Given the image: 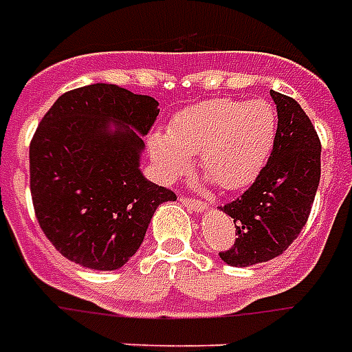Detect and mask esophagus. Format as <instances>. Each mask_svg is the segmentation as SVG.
<instances>
[{
  "instance_id": "obj_1",
  "label": "esophagus",
  "mask_w": 352,
  "mask_h": 352,
  "mask_svg": "<svg viewBox=\"0 0 352 352\" xmlns=\"http://www.w3.org/2000/svg\"><path fill=\"white\" fill-rule=\"evenodd\" d=\"M181 202L190 208V210H195V212H202V210H206V202L204 200L197 199V197H187V195H181Z\"/></svg>"
}]
</instances>
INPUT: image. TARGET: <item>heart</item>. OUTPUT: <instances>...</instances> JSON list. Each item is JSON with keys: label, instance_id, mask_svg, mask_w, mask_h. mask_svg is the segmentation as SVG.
Returning a JSON list of instances; mask_svg holds the SVG:
<instances>
[{"label": "heart", "instance_id": "heart-1", "mask_svg": "<svg viewBox=\"0 0 352 352\" xmlns=\"http://www.w3.org/2000/svg\"><path fill=\"white\" fill-rule=\"evenodd\" d=\"M276 136V113L263 99H208L183 109L167 132L150 136V153L165 179L187 171L199 153L202 171L224 190L251 185L269 162Z\"/></svg>", "mask_w": 352, "mask_h": 352}]
</instances>
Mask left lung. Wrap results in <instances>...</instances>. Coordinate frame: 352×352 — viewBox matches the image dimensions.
Masks as SVG:
<instances>
[{
    "label": "left lung",
    "instance_id": "obj_1",
    "mask_svg": "<svg viewBox=\"0 0 352 352\" xmlns=\"http://www.w3.org/2000/svg\"><path fill=\"white\" fill-rule=\"evenodd\" d=\"M276 136L269 162L251 187L220 206L236 224V241L220 251L232 267H249L280 255L308 222L321 175V142L304 109L271 91Z\"/></svg>",
    "mask_w": 352,
    "mask_h": 352
}]
</instances>
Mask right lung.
Returning a JSON list of instances; mask_svg holds the SVG:
<instances>
[{
    "instance_id": "add662e5",
    "label": "right lung",
    "mask_w": 352,
    "mask_h": 352,
    "mask_svg": "<svg viewBox=\"0 0 352 352\" xmlns=\"http://www.w3.org/2000/svg\"><path fill=\"white\" fill-rule=\"evenodd\" d=\"M157 107L150 95L93 83L66 91L43 116L29 150L32 206L66 259L120 269L142 245L155 208L177 199L138 169ZM109 120L123 126L111 135Z\"/></svg>"
}]
</instances>
